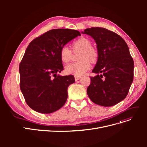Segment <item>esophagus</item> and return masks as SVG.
<instances>
[{
  "label": "esophagus",
  "mask_w": 147,
  "mask_h": 147,
  "mask_svg": "<svg viewBox=\"0 0 147 147\" xmlns=\"http://www.w3.org/2000/svg\"><path fill=\"white\" fill-rule=\"evenodd\" d=\"M81 78V77H77V76H75V81H77V80H79Z\"/></svg>",
  "instance_id": "1"
}]
</instances>
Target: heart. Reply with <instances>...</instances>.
Instances as JSON below:
<instances>
[{
    "mask_svg": "<svg viewBox=\"0 0 147 147\" xmlns=\"http://www.w3.org/2000/svg\"><path fill=\"white\" fill-rule=\"evenodd\" d=\"M74 51L81 50L78 62L72 63L67 65L65 67L66 74L74 75L75 76H82L91 67V62H94L97 58V52L91 47V41L87 38L81 37L72 43ZM72 51L68 46L64 45L61 48L60 58L63 63H67L71 59Z\"/></svg>",
    "mask_w": 147,
    "mask_h": 147,
    "instance_id": "1",
    "label": "heart"
}]
</instances>
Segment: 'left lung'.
I'll return each instance as SVG.
<instances>
[{
    "mask_svg": "<svg viewBox=\"0 0 147 147\" xmlns=\"http://www.w3.org/2000/svg\"><path fill=\"white\" fill-rule=\"evenodd\" d=\"M82 33L94 40L98 55L92 70L97 75L91 77L88 96L97 105H116L126 97L133 82L134 64L128 46L119 35L105 28H88Z\"/></svg>",
    "mask_w": 147,
    "mask_h": 147,
    "instance_id": "obj_1",
    "label": "left lung"
}]
</instances>
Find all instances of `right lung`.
<instances>
[{
  "mask_svg": "<svg viewBox=\"0 0 147 147\" xmlns=\"http://www.w3.org/2000/svg\"><path fill=\"white\" fill-rule=\"evenodd\" d=\"M81 34L69 29H52L35 38L26 48L20 64V89L30 108L51 113L63 107L67 88L75 82L73 75L61 76V48Z\"/></svg>",
  "mask_w": 147,
  "mask_h": 147,
  "instance_id": "right-lung-1",
  "label": "right lung"
}]
</instances>
